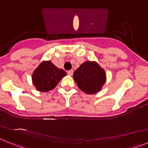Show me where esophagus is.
Here are the masks:
<instances>
[{
    "instance_id": "esophagus-1",
    "label": "esophagus",
    "mask_w": 148,
    "mask_h": 148,
    "mask_svg": "<svg viewBox=\"0 0 148 148\" xmlns=\"http://www.w3.org/2000/svg\"><path fill=\"white\" fill-rule=\"evenodd\" d=\"M67 74L69 75H70V76H71V75L73 74V70H69V71H67Z\"/></svg>"
}]
</instances>
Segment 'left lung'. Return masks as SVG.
I'll list each match as a JSON object with an SVG mask.
<instances>
[{
	"label": "left lung",
	"mask_w": 148,
	"mask_h": 148,
	"mask_svg": "<svg viewBox=\"0 0 148 148\" xmlns=\"http://www.w3.org/2000/svg\"><path fill=\"white\" fill-rule=\"evenodd\" d=\"M73 78L84 92L97 93L106 82V73L103 68L95 61L84 62L73 73Z\"/></svg>",
	"instance_id": "1"
}]
</instances>
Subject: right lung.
Masks as SVG:
<instances>
[{
    "label": "right lung",
    "instance_id": "1",
    "mask_svg": "<svg viewBox=\"0 0 148 148\" xmlns=\"http://www.w3.org/2000/svg\"><path fill=\"white\" fill-rule=\"evenodd\" d=\"M66 75L64 70L55 66L50 61H43L34 70L32 80L35 88L44 92L54 89Z\"/></svg>",
    "mask_w": 148,
    "mask_h": 148
}]
</instances>
